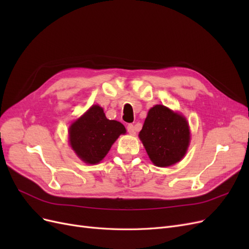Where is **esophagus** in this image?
Segmentation results:
<instances>
[{"mask_svg":"<svg viewBox=\"0 0 249 249\" xmlns=\"http://www.w3.org/2000/svg\"><path fill=\"white\" fill-rule=\"evenodd\" d=\"M126 131L131 135H135L136 134V130H135V126L133 124H127L126 125Z\"/></svg>","mask_w":249,"mask_h":249,"instance_id":"34e87169","label":"esophagus"}]
</instances>
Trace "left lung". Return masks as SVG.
Listing matches in <instances>:
<instances>
[{
  "label": "left lung",
  "instance_id": "1",
  "mask_svg": "<svg viewBox=\"0 0 249 249\" xmlns=\"http://www.w3.org/2000/svg\"><path fill=\"white\" fill-rule=\"evenodd\" d=\"M139 138L156 166L167 167L185 156L190 141L189 125L184 116L156 105L147 113Z\"/></svg>",
  "mask_w": 249,
  "mask_h": 249
}]
</instances>
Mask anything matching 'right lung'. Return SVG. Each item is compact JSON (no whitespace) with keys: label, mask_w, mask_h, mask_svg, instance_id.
<instances>
[{"label":"right lung","mask_w":249,"mask_h":249,"mask_svg":"<svg viewBox=\"0 0 249 249\" xmlns=\"http://www.w3.org/2000/svg\"><path fill=\"white\" fill-rule=\"evenodd\" d=\"M125 127L116 120L107 119L103 108L94 105L70 127V142L80 159L96 164L108 154L113 143Z\"/></svg>","instance_id":"add662e5"}]
</instances>
